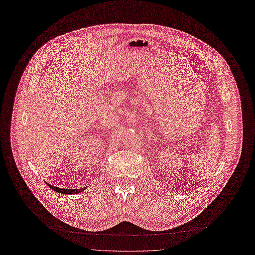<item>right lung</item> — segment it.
I'll list each match as a JSON object with an SVG mask.
<instances>
[{"label": "right lung", "instance_id": "1", "mask_svg": "<svg viewBox=\"0 0 255 255\" xmlns=\"http://www.w3.org/2000/svg\"><path fill=\"white\" fill-rule=\"evenodd\" d=\"M50 188H52L53 190H55L57 192H60V194H78V192H82L83 190H85V187L84 188H79V189H66V188H60V187H56V186H53V185H50L48 184Z\"/></svg>", "mask_w": 255, "mask_h": 255}]
</instances>
